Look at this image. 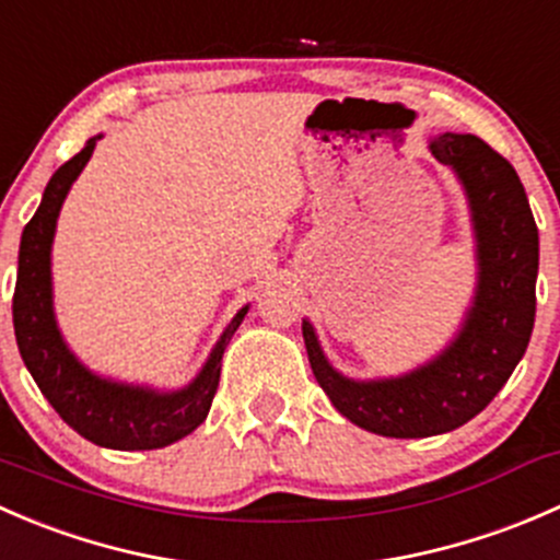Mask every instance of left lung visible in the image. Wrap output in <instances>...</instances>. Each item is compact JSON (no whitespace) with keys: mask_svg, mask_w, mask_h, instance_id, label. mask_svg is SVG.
<instances>
[{"mask_svg":"<svg viewBox=\"0 0 560 560\" xmlns=\"http://www.w3.org/2000/svg\"><path fill=\"white\" fill-rule=\"evenodd\" d=\"M431 154L460 178L477 238V292L450 347L395 380L354 382L327 363L303 322L308 363L332 406L393 439L436 436L477 417L506 385L534 330L539 230L515 167L477 135H439Z\"/></svg>","mask_w":560,"mask_h":560,"instance_id":"left-lung-1","label":"left lung"}]
</instances>
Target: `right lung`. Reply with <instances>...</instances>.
<instances>
[{
  "label": "right lung",
  "instance_id": "1",
  "mask_svg": "<svg viewBox=\"0 0 560 560\" xmlns=\"http://www.w3.org/2000/svg\"><path fill=\"white\" fill-rule=\"evenodd\" d=\"M97 138L89 140L81 154L50 175L37 213L21 235L19 279L13 295V325L19 352L37 382L39 393L59 411L61 420L89 442L110 450H160L189 436L208 417L217 395L222 354L230 338L244 322L248 306L241 308L224 327L200 374L191 385L173 393L121 385L92 374L75 354L67 349L54 316L50 292V244H54L56 219L72 180L81 175L92 156Z\"/></svg>",
  "mask_w": 560,
  "mask_h": 560
}]
</instances>
